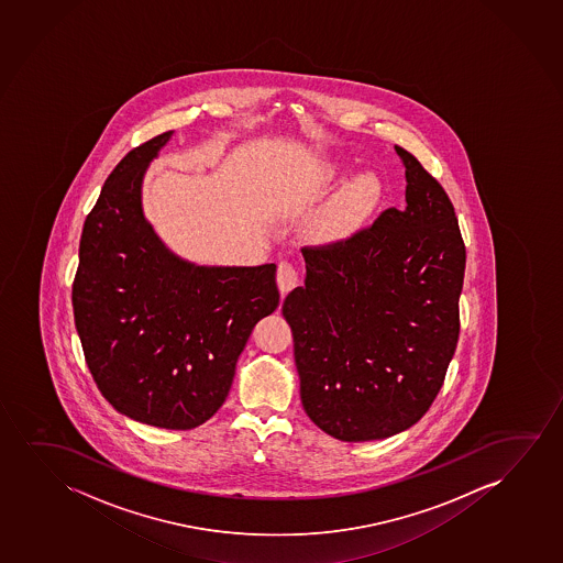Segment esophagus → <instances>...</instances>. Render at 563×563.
Here are the masks:
<instances>
[{
    "instance_id": "34e87169",
    "label": "esophagus",
    "mask_w": 563,
    "mask_h": 563,
    "mask_svg": "<svg viewBox=\"0 0 563 563\" xmlns=\"http://www.w3.org/2000/svg\"><path fill=\"white\" fill-rule=\"evenodd\" d=\"M299 282V272L287 261H282L278 264V287L282 295H287L291 291L292 287Z\"/></svg>"
}]
</instances>
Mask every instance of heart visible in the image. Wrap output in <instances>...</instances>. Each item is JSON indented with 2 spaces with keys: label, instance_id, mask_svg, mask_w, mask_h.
<instances>
[{
  "label": "heart",
  "instance_id": "b5f03b06",
  "mask_svg": "<svg viewBox=\"0 0 563 563\" xmlns=\"http://www.w3.org/2000/svg\"><path fill=\"white\" fill-rule=\"evenodd\" d=\"M382 201V180L374 173L358 174L316 214L310 232L323 243L351 240L372 220Z\"/></svg>",
  "mask_w": 563,
  "mask_h": 563
}]
</instances>
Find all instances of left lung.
Instances as JSON below:
<instances>
[{
    "instance_id": "left-lung-1",
    "label": "left lung",
    "mask_w": 563,
    "mask_h": 563,
    "mask_svg": "<svg viewBox=\"0 0 563 563\" xmlns=\"http://www.w3.org/2000/svg\"><path fill=\"white\" fill-rule=\"evenodd\" d=\"M406 209L343 243L305 245V285L282 305L300 400L339 441L397 435L435 400L460 335L465 245L454 205L412 153Z\"/></svg>"
}]
</instances>
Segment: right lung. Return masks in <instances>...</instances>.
<instances>
[{"instance_id": "1", "label": "right lung", "mask_w": 563, "mask_h": 563, "mask_svg": "<svg viewBox=\"0 0 563 563\" xmlns=\"http://www.w3.org/2000/svg\"><path fill=\"white\" fill-rule=\"evenodd\" d=\"M170 135L137 145L109 174L84 222L73 310L91 377L119 412L194 429L224 405L241 351L279 291L276 264L194 266L143 220V173Z\"/></svg>"}]
</instances>
